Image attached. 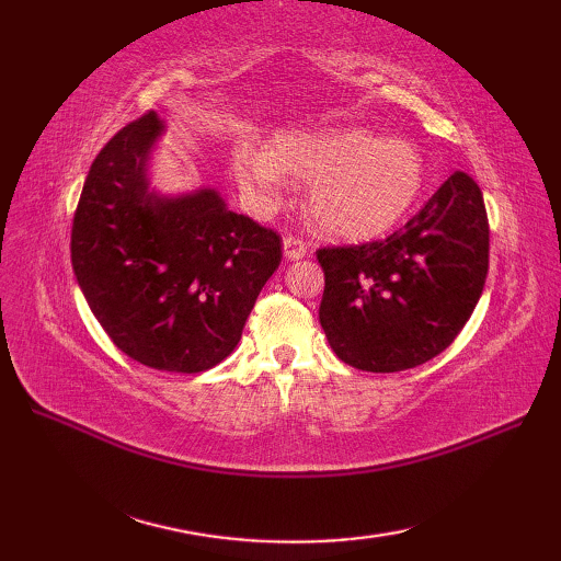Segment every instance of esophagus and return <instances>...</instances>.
I'll list each match as a JSON object with an SVG mask.
<instances>
[{
    "mask_svg": "<svg viewBox=\"0 0 561 561\" xmlns=\"http://www.w3.org/2000/svg\"><path fill=\"white\" fill-rule=\"evenodd\" d=\"M284 257L287 260H304L308 255L306 250V243L301 241V238H294V236H284Z\"/></svg>",
    "mask_w": 561,
    "mask_h": 561,
    "instance_id": "obj_1",
    "label": "esophagus"
}]
</instances>
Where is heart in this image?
<instances>
[{"label":"heart","mask_w":561,"mask_h":561,"mask_svg":"<svg viewBox=\"0 0 561 561\" xmlns=\"http://www.w3.org/2000/svg\"><path fill=\"white\" fill-rule=\"evenodd\" d=\"M231 169L257 209L277 205L289 178L308 183V221L320 236L347 243L388 233L408 217L426 183V163L414 141L378 137L366 127L284 129L267 149L241 141Z\"/></svg>","instance_id":"1"}]
</instances>
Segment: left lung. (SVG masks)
<instances>
[{
  "label": "left lung",
  "instance_id": "obj_1",
  "mask_svg": "<svg viewBox=\"0 0 561 561\" xmlns=\"http://www.w3.org/2000/svg\"><path fill=\"white\" fill-rule=\"evenodd\" d=\"M320 325L344 364L396 374L444 352L478 306L490 270L482 190L456 171L386 241L318 250Z\"/></svg>",
  "mask_w": 561,
  "mask_h": 561
}]
</instances>
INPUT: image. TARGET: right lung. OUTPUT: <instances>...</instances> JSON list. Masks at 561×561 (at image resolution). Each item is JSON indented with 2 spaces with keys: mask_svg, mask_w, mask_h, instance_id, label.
Returning a JSON list of instances; mask_svg holds the SVG:
<instances>
[{
  "mask_svg": "<svg viewBox=\"0 0 561 561\" xmlns=\"http://www.w3.org/2000/svg\"><path fill=\"white\" fill-rule=\"evenodd\" d=\"M163 121L123 127L91 163L71 226V267L101 328L129 359L199 374L233 350L282 260V238L217 187L151 185Z\"/></svg>",
  "mask_w": 561,
  "mask_h": 561,
  "instance_id": "1",
  "label": "right lung"
}]
</instances>
